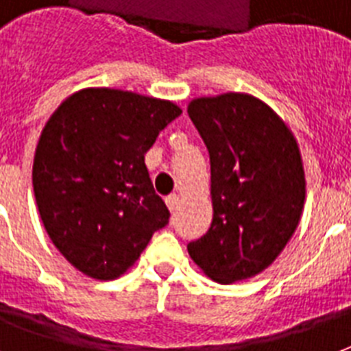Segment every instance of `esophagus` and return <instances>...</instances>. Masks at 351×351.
Segmentation results:
<instances>
[{
    "label": "esophagus",
    "mask_w": 351,
    "mask_h": 351,
    "mask_svg": "<svg viewBox=\"0 0 351 351\" xmlns=\"http://www.w3.org/2000/svg\"><path fill=\"white\" fill-rule=\"evenodd\" d=\"M178 202H180V197H178V195H175V193L165 198V204H167V208H169L171 213H173V211H176V208H178Z\"/></svg>",
    "instance_id": "esophagus-1"
}]
</instances>
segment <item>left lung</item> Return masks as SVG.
<instances>
[{"instance_id":"left-lung-1","label":"left lung","mask_w":351,"mask_h":351,"mask_svg":"<svg viewBox=\"0 0 351 351\" xmlns=\"http://www.w3.org/2000/svg\"><path fill=\"white\" fill-rule=\"evenodd\" d=\"M187 114L211 164L213 222L187 244L200 269L231 284L264 271L299 226L306 180L286 123L250 95L198 98Z\"/></svg>"}]
</instances>
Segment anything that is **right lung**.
<instances>
[{"label":"right lung","instance_id":"right-lung-1","mask_svg":"<svg viewBox=\"0 0 351 351\" xmlns=\"http://www.w3.org/2000/svg\"><path fill=\"white\" fill-rule=\"evenodd\" d=\"M180 114L171 101L104 87L74 93L49 118L32 186L52 244L76 269L120 277L169 224L143 154Z\"/></svg>","mask_w":351,"mask_h":351}]
</instances>
